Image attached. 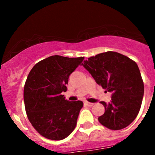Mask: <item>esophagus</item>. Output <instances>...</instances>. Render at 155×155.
Here are the masks:
<instances>
[{
	"instance_id": "1",
	"label": "esophagus",
	"mask_w": 155,
	"mask_h": 155,
	"mask_svg": "<svg viewBox=\"0 0 155 155\" xmlns=\"http://www.w3.org/2000/svg\"><path fill=\"white\" fill-rule=\"evenodd\" d=\"M85 104H86V105L87 106V107H93L94 106V104L93 103H90V102H87V101H86V102L85 103Z\"/></svg>"
}]
</instances>
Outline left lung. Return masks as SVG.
Masks as SVG:
<instances>
[{"label":"left lung","mask_w":155,"mask_h":155,"mask_svg":"<svg viewBox=\"0 0 155 155\" xmlns=\"http://www.w3.org/2000/svg\"><path fill=\"white\" fill-rule=\"evenodd\" d=\"M82 65L98 85L112 94L110 103L101 102L105 112L98 118L99 122L112 130L130 124L140 112L144 94L137 63L124 54L109 51L88 58Z\"/></svg>","instance_id":"8db88e82"}]
</instances>
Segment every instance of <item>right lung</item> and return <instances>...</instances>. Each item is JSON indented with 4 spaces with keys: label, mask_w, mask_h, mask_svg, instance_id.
<instances>
[{
    "label": "right lung",
    "mask_w": 155,
    "mask_h": 155,
    "mask_svg": "<svg viewBox=\"0 0 155 155\" xmlns=\"http://www.w3.org/2000/svg\"><path fill=\"white\" fill-rule=\"evenodd\" d=\"M83 60L52 55L30 71L24 87L25 111L34 129L45 138L64 140L76 127L83 103L67 101L61 94L67 91L70 75Z\"/></svg>",
    "instance_id": "right-lung-1"
}]
</instances>
